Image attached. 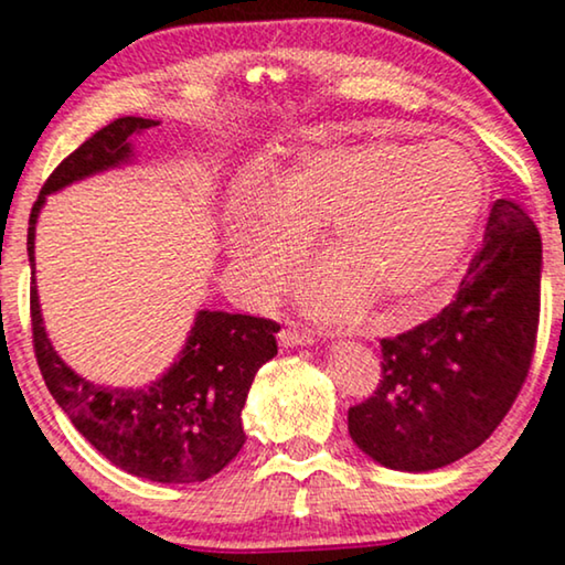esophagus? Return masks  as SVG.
Wrapping results in <instances>:
<instances>
[{"label": "esophagus", "mask_w": 565, "mask_h": 565, "mask_svg": "<svg viewBox=\"0 0 565 565\" xmlns=\"http://www.w3.org/2000/svg\"><path fill=\"white\" fill-rule=\"evenodd\" d=\"M311 342H313L311 331H303V329H296V327L280 331V344L282 347H306Z\"/></svg>", "instance_id": "obj_1"}]
</instances>
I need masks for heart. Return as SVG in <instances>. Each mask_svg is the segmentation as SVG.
<instances>
[{
    "mask_svg": "<svg viewBox=\"0 0 565 565\" xmlns=\"http://www.w3.org/2000/svg\"><path fill=\"white\" fill-rule=\"evenodd\" d=\"M254 195L226 223L242 280L275 296L298 265L303 231L321 228L329 262L300 298L311 313L344 321L362 298L419 303L445 280L483 211L486 177L452 141L334 146L262 172Z\"/></svg>",
    "mask_w": 565,
    "mask_h": 565,
    "instance_id": "obj_1",
    "label": "heart"
}]
</instances>
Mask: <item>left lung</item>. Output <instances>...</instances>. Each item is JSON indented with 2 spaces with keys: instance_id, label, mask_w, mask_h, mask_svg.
Listing matches in <instances>:
<instances>
[{
  "instance_id": "obj_1",
  "label": "left lung",
  "mask_w": 565,
  "mask_h": 565,
  "mask_svg": "<svg viewBox=\"0 0 565 565\" xmlns=\"http://www.w3.org/2000/svg\"><path fill=\"white\" fill-rule=\"evenodd\" d=\"M543 242L527 213L497 200L466 280L435 319L381 339L383 381L350 408L352 443L404 473L450 466L491 437L535 352Z\"/></svg>"
}]
</instances>
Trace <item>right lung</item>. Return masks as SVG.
Returning <instances> with one entry per match:
<instances>
[{"mask_svg":"<svg viewBox=\"0 0 565 565\" xmlns=\"http://www.w3.org/2000/svg\"><path fill=\"white\" fill-rule=\"evenodd\" d=\"M159 120L118 118L97 130L61 161L41 195L28 226V259L35 273V226L45 198L134 161L130 138ZM35 358L51 396L79 435L130 476L157 483L207 481L236 458L246 443L242 408L257 370L277 354L275 321L244 313L198 311L177 360L157 381L120 388L97 385L74 373L58 358L43 327L38 285H30Z\"/></svg>","mask_w":565,"mask_h":565,"instance_id":"add662e5","label":"right lung"}]
</instances>
